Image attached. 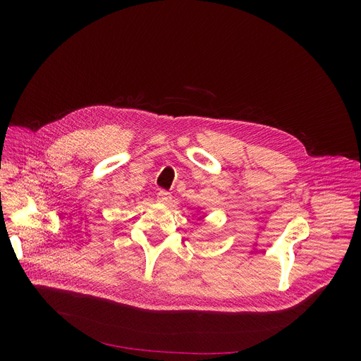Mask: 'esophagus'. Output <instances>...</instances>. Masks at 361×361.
Instances as JSON below:
<instances>
[{
    "instance_id": "esophagus-1",
    "label": "esophagus",
    "mask_w": 361,
    "mask_h": 361,
    "mask_svg": "<svg viewBox=\"0 0 361 361\" xmlns=\"http://www.w3.org/2000/svg\"><path fill=\"white\" fill-rule=\"evenodd\" d=\"M157 200L160 202H169L171 200V194L169 191H159L157 192Z\"/></svg>"
}]
</instances>
